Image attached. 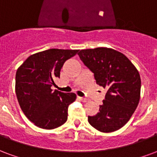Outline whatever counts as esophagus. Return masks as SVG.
I'll list each match as a JSON object with an SVG mask.
<instances>
[{
    "mask_svg": "<svg viewBox=\"0 0 157 157\" xmlns=\"http://www.w3.org/2000/svg\"><path fill=\"white\" fill-rule=\"evenodd\" d=\"M78 99H79V100H81V101H82V102H83V103L88 102V99H86V98H83V97H78Z\"/></svg>",
    "mask_w": 157,
    "mask_h": 157,
    "instance_id": "1",
    "label": "esophagus"
}]
</instances>
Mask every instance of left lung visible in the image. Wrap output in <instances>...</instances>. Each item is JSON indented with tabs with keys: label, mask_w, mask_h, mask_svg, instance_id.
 I'll use <instances>...</instances> for the list:
<instances>
[{
	"label": "left lung",
	"mask_w": 157,
	"mask_h": 157,
	"mask_svg": "<svg viewBox=\"0 0 157 157\" xmlns=\"http://www.w3.org/2000/svg\"><path fill=\"white\" fill-rule=\"evenodd\" d=\"M78 55L94 73L97 84L108 90L99 112L88 117L89 123L105 133L121 129L132 116L140 98L141 81L136 67L125 55L112 48L83 49Z\"/></svg>",
	"instance_id": "left-lung-1"
}]
</instances>
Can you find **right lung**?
<instances>
[{
	"label": "right lung",
	"instance_id": "right-lung-1",
	"mask_svg": "<svg viewBox=\"0 0 157 157\" xmlns=\"http://www.w3.org/2000/svg\"><path fill=\"white\" fill-rule=\"evenodd\" d=\"M78 50L52 48L31 55L16 74V94L24 115L36 126L52 130L67 121V108L75 101L74 93L51 89L60 77L63 63Z\"/></svg>",
	"mask_w": 157,
	"mask_h": 157
}]
</instances>
